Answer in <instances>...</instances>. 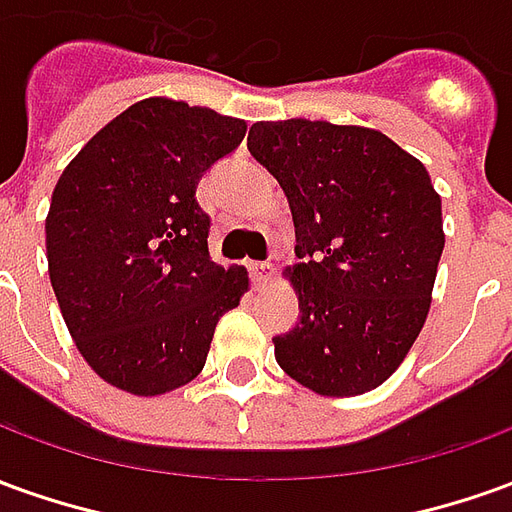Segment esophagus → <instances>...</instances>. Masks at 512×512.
<instances>
[{"label":"esophagus","mask_w":512,"mask_h":512,"mask_svg":"<svg viewBox=\"0 0 512 512\" xmlns=\"http://www.w3.org/2000/svg\"><path fill=\"white\" fill-rule=\"evenodd\" d=\"M249 274L255 282H266L271 277V266L268 263H249Z\"/></svg>","instance_id":"obj_1"}]
</instances>
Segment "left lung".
I'll return each instance as SVG.
<instances>
[{"label":"left lung","instance_id":"1","mask_svg":"<svg viewBox=\"0 0 512 512\" xmlns=\"http://www.w3.org/2000/svg\"><path fill=\"white\" fill-rule=\"evenodd\" d=\"M246 146L296 227L299 263L285 271L299 321L274 338L277 363L321 396L377 388L430 313L443 252L430 174L380 130L330 121H257Z\"/></svg>","mask_w":512,"mask_h":512}]
</instances>
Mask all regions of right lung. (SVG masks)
Segmentation results:
<instances>
[{
    "label": "right lung",
    "mask_w": 512,
    "mask_h": 512,
    "mask_svg": "<svg viewBox=\"0 0 512 512\" xmlns=\"http://www.w3.org/2000/svg\"><path fill=\"white\" fill-rule=\"evenodd\" d=\"M246 121L152 96L130 105L60 174L46 216L57 305L85 363L135 396L205 368L219 318L249 291L210 260L196 185L238 149Z\"/></svg>",
    "instance_id": "add662e5"
}]
</instances>
